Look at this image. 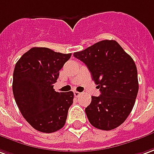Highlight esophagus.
<instances>
[{
	"instance_id": "1",
	"label": "esophagus",
	"mask_w": 154,
	"mask_h": 154,
	"mask_svg": "<svg viewBox=\"0 0 154 154\" xmlns=\"http://www.w3.org/2000/svg\"><path fill=\"white\" fill-rule=\"evenodd\" d=\"M80 95H81V92H77V91H75V92H74V96H75L76 97H78Z\"/></svg>"
}]
</instances>
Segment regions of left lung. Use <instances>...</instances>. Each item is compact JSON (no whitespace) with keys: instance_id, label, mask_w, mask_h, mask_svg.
Returning <instances> with one entry per match:
<instances>
[{"instance_id":"left-lung-1","label":"left lung","mask_w":154,"mask_h":154,"mask_svg":"<svg viewBox=\"0 0 154 154\" xmlns=\"http://www.w3.org/2000/svg\"><path fill=\"white\" fill-rule=\"evenodd\" d=\"M73 56L86 64L101 92L85 109L90 123L106 131L118 128L130 114L138 92L134 61L114 40L98 42Z\"/></svg>"}]
</instances>
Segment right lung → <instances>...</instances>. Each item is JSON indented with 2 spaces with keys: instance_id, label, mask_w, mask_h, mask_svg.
<instances>
[{
  "instance_id": "1",
  "label": "right lung",
  "mask_w": 154,
  "mask_h": 154,
  "mask_svg": "<svg viewBox=\"0 0 154 154\" xmlns=\"http://www.w3.org/2000/svg\"><path fill=\"white\" fill-rule=\"evenodd\" d=\"M71 56L47 47H32L15 66L12 90L16 103L29 124L42 133H54L66 123L73 92H57L53 86Z\"/></svg>"
}]
</instances>
